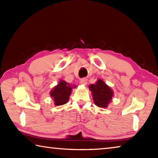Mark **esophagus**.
Wrapping results in <instances>:
<instances>
[{"mask_svg": "<svg viewBox=\"0 0 158 158\" xmlns=\"http://www.w3.org/2000/svg\"><path fill=\"white\" fill-rule=\"evenodd\" d=\"M80 84L83 85H85L87 84V79L85 78H83L80 80Z\"/></svg>", "mask_w": 158, "mask_h": 158, "instance_id": "1", "label": "esophagus"}]
</instances>
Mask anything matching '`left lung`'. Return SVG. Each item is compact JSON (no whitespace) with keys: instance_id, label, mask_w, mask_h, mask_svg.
Instances as JSON below:
<instances>
[{"instance_id":"1","label":"left lung","mask_w":158,"mask_h":158,"mask_svg":"<svg viewBox=\"0 0 158 158\" xmlns=\"http://www.w3.org/2000/svg\"><path fill=\"white\" fill-rule=\"evenodd\" d=\"M89 88L92 91L95 105L99 107H106L114 95L110 87H109L101 79H98L95 84H91Z\"/></svg>"}]
</instances>
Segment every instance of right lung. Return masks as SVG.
I'll return each mask as SVG.
<instances>
[{"label":"right lung","instance_id":"add662e5","mask_svg":"<svg viewBox=\"0 0 158 158\" xmlns=\"http://www.w3.org/2000/svg\"><path fill=\"white\" fill-rule=\"evenodd\" d=\"M72 91L69 84L65 81H60L56 86L51 91V97L53 98L54 104L56 106L65 105L69 100Z\"/></svg>","mask_w":158,"mask_h":158}]
</instances>
